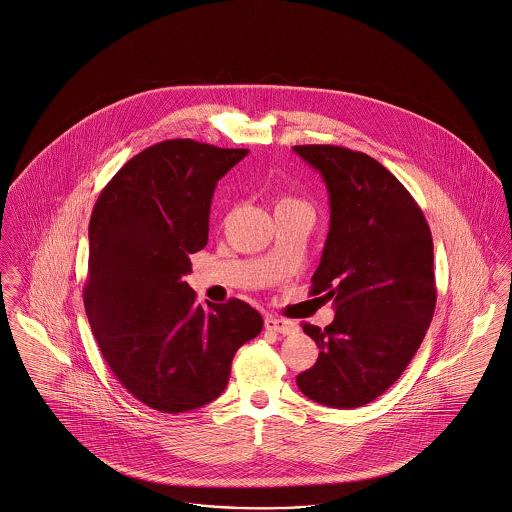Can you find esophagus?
Listing matches in <instances>:
<instances>
[{"mask_svg": "<svg viewBox=\"0 0 512 512\" xmlns=\"http://www.w3.org/2000/svg\"><path fill=\"white\" fill-rule=\"evenodd\" d=\"M265 328L272 332H278V334H284V336H290L297 330V324L288 318L267 317L265 318Z\"/></svg>", "mask_w": 512, "mask_h": 512, "instance_id": "obj_1", "label": "esophagus"}]
</instances>
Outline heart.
<instances>
[{
  "instance_id": "heart-1",
  "label": "heart",
  "mask_w": 512,
  "mask_h": 512,
  "mask_svg": "<svg viewBox=\"0 0 512 512\" xmlns=\"http://www.w3.org/2000/svg\"><path fill=\"white\" fill-rule=\"evenodd\" d=\"M290 201H297V199H292V197H284V199H280L278 203H290Z\"/></svg>"
}]
</instances>
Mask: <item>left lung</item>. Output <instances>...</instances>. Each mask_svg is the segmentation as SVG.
<instances>
[{"label":"left lung","instance_id":"obj_1","mask_svg":"<svg viewBox=\"0 0 512 512\" xmlns=\"http://www.w3.org/2000/svg\"><path fill=\"white\" fill-rule=\"evenodd\" d=\"M330 195V230L311 293L334 299L324 330L303 322L318 359L295 382L309 399L357 409L397 382L436 309L432 232L384 165L340 146H295Z\"/></svg>","mask_w":512,"mask_h":512}]
</instances>
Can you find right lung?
I'll return each mask as SVG.
<instances>
[{"label": "right lung", "mask_w": 512, "mask_h": 512, "mask_svg": "<svg viewBox=\"0 0 512 512\" xmlns=\"http://www.w3.org/2000/svg\"><path fill=\"white\" fill-rule=\"evenodd\" d=\"M247 153L159 142L134 155L94 205L84 309L122 388L155 411L217 399L236 351L263 330L245 301L201 305L184 282L190 255L207 245L215 186Z\"/></svg>", "instance_id": "right-lung-1"}]
</instances>
